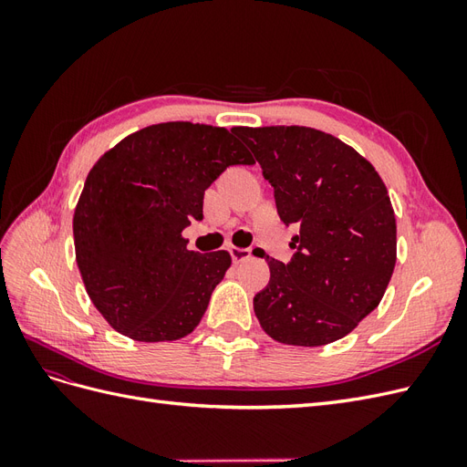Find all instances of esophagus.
<instances>
[{"label": "esophagus", "mask_w": 467, "mask_h": 467, "mask_svg": "<svg viewBox=\"0 0 467 467\" xmlns=\"http://www.w3.org/2000/svg\"><path fill=\"white\" fill-rule=\"evenodd\" d=\"M230 255H232V261L237 265L242 261H247L251 257V249H242V247H230Z\"/></svg>", "instance_id": "esophagus-1"}]
</instances>
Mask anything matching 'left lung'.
<instances>
[{
    "instance_id": "left-lung-1",
    "label": "left lung",
    "mask_w": 467,
    "mask_h": 467,
    "mask_svg": "<svg viewBox=\"0 0 467 467\" xmlns=\"http://www.w3.org/2000/svg\"><path fill=\"white\" fill-rule=\"evenodd\" d=\"M275 189L276 212L300 232L288 263L268 259L271 280L253 309L275 341L321 347L378 307L395 266L398 230L384 181L358 151L307 126L234 129Z\"/></svg>"
}]
</instances>
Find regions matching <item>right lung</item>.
I'll return each mask as SVG.
<instances>
[{"instance_id":"1","label":"right lung","mask_w":467,"mask_h":467,"mask_svg":"<svg viewBox=\"0 0 467 467\" xmlns=\"http://www.w3.org/2000/svg\"><path fill=\"white\" fill-rule=\"evenodd\" d=\"M251 153L220 126L163 122L126 136L89 171L74 214L76 261L112 329L177 341L201 323L232 265L228 251H189L204 191Z\"/></svg>"}]
</instances>
